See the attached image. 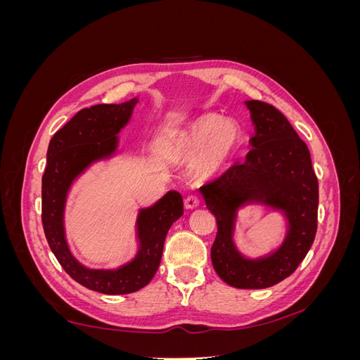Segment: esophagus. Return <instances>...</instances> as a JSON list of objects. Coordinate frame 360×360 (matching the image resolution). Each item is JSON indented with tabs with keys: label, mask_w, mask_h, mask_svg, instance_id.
Returning a JSON list of instances; mask_svg holds the SVG:
<instances>
[{
	"label": "esophagus",
	"mask_w": 360,
	"mask_h": 360,
	"mask_svg": "<svg viewBox=\"0 0 360 360\" xmlns=\"http://www.w3.org/2000/svg\"><path fill=\"white\" fill-rule=\"evenodd\" d=\"M198 205H200V198L197 197V195H188V197L184 198V207H186L188 210L197 209Z\"/></svg>",
	"instance_id": "1"
}]
</instances>
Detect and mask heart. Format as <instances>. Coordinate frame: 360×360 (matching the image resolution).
<instances>
[{
  "instance_id": "1",
  "label": "heart",
  "mask_w": 360,
  "mask_h": 360,
  "mask_svg": "<svg viewBox=\"0 0 360 360\" xmlns=\"http://www.w3.org/2000/svg\"><path fill=\"white\" fill-rule=\"evenodd\" d=\"M242 139V127L236 120L207 114L168 136L165 151L179 163L197 162L201 174L219 171L231 159Z\"/></svg>"
}]
</instances>
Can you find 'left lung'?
I'll return each instance as SVG.
<instances>
[{
    "instance_id": "8db88e82",
    "label": "left lung",
    "mask_w": 360,
    "mask_h": 360,
    "mask_svg": "<svg viewBox=\"0 0 360 360\" xmlns=\"http://www.w3.org/2000/svg\"><path fill=\"white\" fill-rule=\"evenodd\" d=\"M254 124L252 146L237 162L200 192L217 224L212 263L228 285L267 288L288 278L307 257L317 233L319 180L307 144L284 114L259 101H246ZM258 203L279 211L286 219L283 243L269 255L250 259L233 243L238 210Z\"/></svg>"
}]
</instances>
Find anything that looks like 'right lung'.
Instances as JSON below:
<instances>
[{
  "instance_id": "add662e5",
  "label": "right lung",
  "mask_w": 360,
  "mask_h": 360,
  "mask_svg": "<svg viewBox=\"0 0 360 360\" xmlns=\"http://www.w3.org/2000/svg\"><path fill=\"white\" fill-rule=\"evenodd\" d=\"M138 101L134 97L118 105H94L72 117L52 136L41 177V222L51 250L76 282L103 294H129L146 287L160 264L168 230L183 214V198L177 191L139 209L135 222L138 250L115 269L84 266L68 243L64 212L70 188L93 163L118 153V134L129 124Z\"/></svg>"
}]
</instances>
